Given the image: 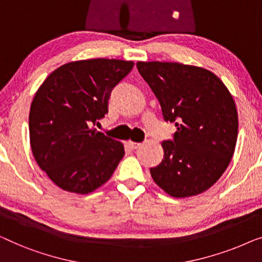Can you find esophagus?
<instances>
[{"label":"esophagus","instance_id":"1","mask_svg":"<svg viewBox=\"0 0 262 262\" xmlns=\"http://www.w3.org/2000/svg\"><path fill=\"white\" fill-rule=\"evenodd\" d=\"M127 143H128V146H129V148H132V149H136V148H139L140 146H141V143H139V142H133V141H128Z\"/></svg>","mask_w":262,"mask_h":262}]
</instances>
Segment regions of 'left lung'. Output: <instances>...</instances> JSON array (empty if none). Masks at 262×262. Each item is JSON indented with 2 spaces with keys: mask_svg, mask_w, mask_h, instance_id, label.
<instances>
[{
  "mask_svg": "<svg viewBox=\"0 0 262 262\" xmlns=\"http://www.w3.org/2000/svg\"><path fill=\"white\" fill-rule=\"evenodd\" d=\"M136 68L164 120L177 127L173 139L163 141V161L149 169L153 180L172 197L202 193L233 158L238 129L233 97L219 77L197 66L139 61Z\"/></svg>",
  "mask_w": 262,
  "mask_h": 262,
  "instance_id": "8db88e82",
  "label": "left lung"
}]
</instances>
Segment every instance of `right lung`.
<instances>
[{
  "label": "right lung",
  "mask_w": 262,
  "mask_h": 262,
  "mask_svg": "<svg viewBox=\"0 0 262 262\" xmlns=\"http://www.w3.org/2000/svg\"><path fill=\"white\" fill-rule=\"evenodd\" d=\"M134 62L89 59L58 68L36 91L29 112L33 156L60 189L90 193L124 156L123 145L95 129L108 114L112 90Z\"/></svg>",
  "instance_id": "1"
}]
</instances>
